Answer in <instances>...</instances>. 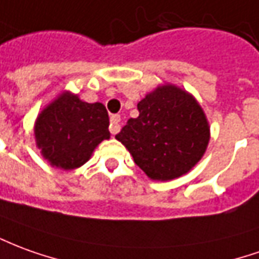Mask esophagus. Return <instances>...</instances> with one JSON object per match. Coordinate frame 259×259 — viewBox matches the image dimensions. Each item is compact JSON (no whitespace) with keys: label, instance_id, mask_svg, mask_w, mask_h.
Here are the masks:
<instances>
[{"label":"esophagus","instance_id":"1","mask_svg":"<svg viewBox=\"0 0 259 259\" xmlns=\"http://www.w3.org/2000/svg\"><path fill=\"white\" fill-rule=\"evenodd\" d=\"M120 115H112L111 116V124H109V132H111L112 135L115 136L116 133H119V130H120Z\"/></svg>","mask_w":259,"mask_h":259}]
</instances>
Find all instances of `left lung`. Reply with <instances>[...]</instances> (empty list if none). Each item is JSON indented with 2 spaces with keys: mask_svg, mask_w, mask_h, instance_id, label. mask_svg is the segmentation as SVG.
Wrapping results in <instances>:
<instances>
[{
  "mask_svg": "<svg viewBox=\"0 0 259 259\" xmlns=\"http://www.w3.org/2000/svg\"><path fill=\"white\" fill-rule=\"evenodd\" d=\"M116 140L154 181H169L189 172L203 157L210 127L198 101L172 84L155 88L137 104Z\"/></svg>",
  "mask_w": 259,
  "mask_h": 259,
  "instance_id": "obj_1",
  "label": "left lung"
}]
</instances>
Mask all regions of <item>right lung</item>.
Returning <instances> with one entry per match:
<instances>
[{
	"mask_svg": "<svg viewBox=\"0 0 259 259\" xmlns=\"http://www.w3.org/2000/svg\"><path fill=\"white\" fill-rule=\"evenodd\" d=\"M109 116L101 102L88 104L63 92L39 113L35 140L52 167L74 169L91 158L99 143L108 140Z\"/></svg>",
	"mask_w": 259,
	"mask_h": 259,
	"instance_id": "obj_1",
	"label": "right lung"
}]
</instances>
